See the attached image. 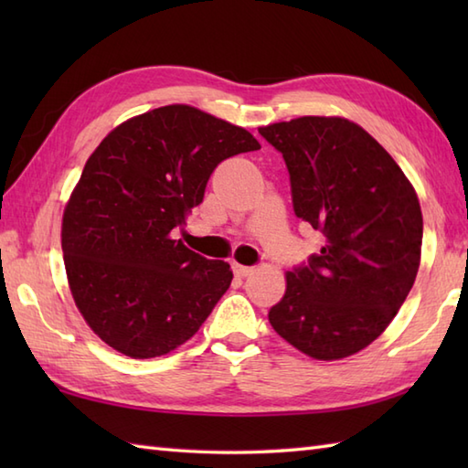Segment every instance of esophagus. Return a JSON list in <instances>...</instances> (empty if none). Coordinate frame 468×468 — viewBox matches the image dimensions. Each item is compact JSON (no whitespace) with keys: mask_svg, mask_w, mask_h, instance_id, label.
<instances>
[{"mask_svg":"<svg viewBox=\"0 0 468 468\" xmlns=\"http://www.w3.org/2000/svg\"><path fill=\"white\" fill-rule=\"evenodd\" d=\"M233 271L237 277H247L251 271L253 267H247V265H239V263H233Z\"/></svg>","mask_w":468,"mask_h":468,"instance_id":"34e87169","label":"esophagus"}]
</instances>
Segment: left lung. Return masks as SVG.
<instances>
[{
	"mask_svg": "<svg viewBox=\"0 0 468 468\" xmlns=\"http://www.w3.org/2000/svg\"><path fill=\"white\" fill-rule=\"evenodd\" d=\"M260 134L283 156L295 217L324 243L287 273L270 324L315 360L352 356L386 330L412 290L419 197L394 158L346 118L302 116Z\"/></svg>",
	"mask_w": 468,
	"mask_h": 468,
	"instance_id": "8db88e82",
	"label": "left lung"
}]
</instances>
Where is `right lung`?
I'll list each match as a JSON object with an SVG mask.
<instances>
[{"instance_id":"right-lung-1","label":"right lung","mask_w":468,"mask_h":468,"mask_svg":"<svg viewBox=\"0 0 468 468\" xmlns=\"http://www.w3.org/2000/svg\"><path fill=\"white\" fill-rule=\"evenodd\" d=\"M261 148L251 133L193 106L131 118L98 144L62 221L78 310L134 360L185 344L231 285L229 263L173 239L225 158Z\"/></svg>"}]
</instances>
